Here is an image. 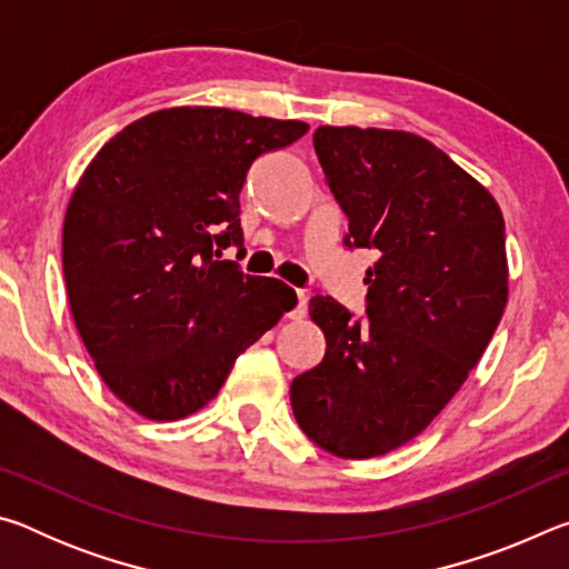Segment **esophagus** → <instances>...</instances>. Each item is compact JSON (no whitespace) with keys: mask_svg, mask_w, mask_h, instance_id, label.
Masks as SVG:
<instances>
[{"mask_svg":"<svg viewBox=\"0 0 569 569\" xmlns=\"http://www.w3.org/2000/svg\"><path fill=\"white\" fill-rule=\"evenodd\" d=\"M306 313H308V296H306V291H298L296 293V308L288 316H291L293 321H301Z\"/></svg>","mask_w":569,"mask_h":569,"instance_id":"esophagus-1","label":"esophagus"}]
</instances>
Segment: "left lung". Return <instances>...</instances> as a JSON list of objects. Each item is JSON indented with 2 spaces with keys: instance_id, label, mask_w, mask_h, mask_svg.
Here are the masks:
<instances>
[{
  "instance_id": "1",
  "label": "left lung",
  "mask_w": 569,
  "mask_h": 569,
  "mask_svg": "<svg viewBox=\"0 0 569 569\" xmlns=\"http://www.w3.org/2000/svg\"><path fill=\"white\" fill-rule=\"evenodd\" d=\"M313 148L349 218L346 248H371L366 319L331 296L308 306L326 356L291 383L298 427L341 459L407 445L467 381L507 306L505 218L485 186L413 132L331 128Z\"/></svg>"
}]
</instances>
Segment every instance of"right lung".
I'll list each match as a JSON object with an SVG mask.
<instances>
[{"instance_id": "1", "label": "right lung", "mask_w": 569, "mask_h": 569, "mask_svg": "<svg viewBox=\"0 0 569 569\" xmlns=\"http://www.w3.org/2000/svg\"><path fill=\"white\" fill-rule=\"evenodd\" d=\"M306 130L170 108L130 122L82 172L62 230L67 298L102 381L132 411L176 421L203 409L238 356L296 306L283 281L220 256L243 246L250 166Z\"/></svg>"}]
</instances>
